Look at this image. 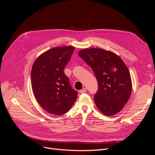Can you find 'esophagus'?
Here are the masks:
<instances>
[{
  "label": "esophagus",
  "instance_id": "1",
  "mask_svg": "<svg viewBox=\"0 0 155 155\" xmlns=\"http://www.w3.org/2000/svg\"><path fill=\"white\" fill-rule=\"evenodd\" d=\"M86 91H87V88H84L83 89H82V90L80 91V92L81 94H84V93H85Z\"/></svg>",
  "mask_w": 155,
  "mask_h": 155
}]
</instances>
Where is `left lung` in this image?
Listing matches in <instances>:
<instances>
[{
	"label": "left lung",
	"instance_id": "1",
	"mask_svg": "<svg viewBox=\"0 0 155 155\" xmlns=\"http://www.w3.org/2000/svg\"><path fill=\"white\" fill-rule=\"evenodd\" d=\"M81 58L91 67L98 82L94 101L106 116L120 112L128 101L132 91L131 75L123 61L116 54L99 48L79 51Z\"/></svg>",
	"mask_w": 155,
	"mask_h": 155
}]
</instances>
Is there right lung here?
<instances>
[{
  "instance_id": "add662e5",
  "label": "right lung",
  "mask_w": 155,
  "mask_h": 155,
  "mask_svg": "<svg viewBox=\"0 0 155 155\" xmlns=\"http://www.w3.org/2000/svg\"><path fill=\"white\" fill-rule=\"evenodd\" d=\"M75 50L73 46L53 48L41 54L31 70V85L38 103L46 111L61 116L75 103L78 92L73 89L64 68Z\"/></svg>"
}]
</instances>
